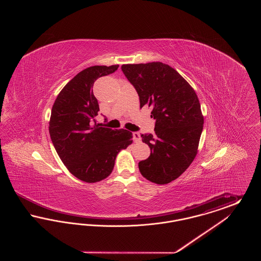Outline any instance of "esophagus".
I'll use <instances>...</instances> for the list:
<instances>
[{"label":"esophagus","mask_w":261,"mask_h":261,"mask_svg":"<svg viewBox=\"0 0 261 261\" xmlns=\"http://www.w3.org/2000/svg\"><path fill=\"white\" fill-rule=\"evenodd\" d=\"M133 140L135 143L141 142V135L139 132H133Z\"/></svg>","instance_id":"1"}]
</instances>
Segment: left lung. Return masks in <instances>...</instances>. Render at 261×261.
I'll return each instance as SVG.
<instances>
[{
    "mask_svg": "<svg viewBox=\"0 0 261 261\" xmlns=\"http://www.w3.org/2000/svg\"><path fill=\"white\" fill-rule=\"evenodd\" d=\"M126 78L135 87L140 108H151L154 134H142L150 154L139 162L141 174L164 185L177 179L195 160L203 128V116L195 90L168 64H123Z\"/></svg>",
    "mask_w": 261,
    "mask_h": 261,
    "instance_id": "left-lung-1",
    "label": "left lung"
}]
</instances>
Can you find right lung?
<instances>
[{
    "label": "right lung",
    "mask_w": 261,
    "mask_h": 261,
    "mask_svg": "<svg viewBox=\"0 0 261 261\" xmlns=\"http://www.w3.org/2000/svg\"><path fill=\"white\" fill-rule=\"evenodd\" d=\"M118 64L90 66L74 76L58 95L51 109L49 131L63 164L81 181L96 183L112 173L117 153L132 144V133L99 127L94 82L113 73Z\"/></svg>",
    "instance_id": "right-lung-1"
}]
</instances>
